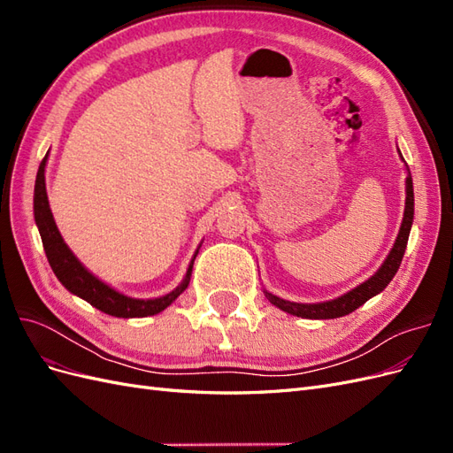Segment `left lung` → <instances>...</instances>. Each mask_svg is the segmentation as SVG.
<instances>
[{
  "label": "left lung",
  "instance_id": "8db88e82",
  "mask_svg": "<svg viewBox=\"0 0 453 453\" xmlns=\"http://www.w3.org/2000/svg\"><path fill=\"white\" fill-rule=\"evenodd\" d=\"M401 155V150H399ZM403 158V155H401ZM404 160V158H403ZM414 223V185H412V175H410L408 164H406V202H404V217L401 223L399 236H396L393 248L389 255L383 260L381 266L372 273L366 281L355 287V289L344 293L338 298L326 300V303H315V304H303V303H291V300H283L276 295H272L270 291L265 289V296L270 300V303L287 311L291 315H296V318H304V319H336L342 318V315H348L351 311L363 306L368 298L376 296L386 289L388 283L393 280V276L399 270L403 257L406 251V243L410 236V228H412Z\"/></svg>",
  "mask_w": 453,
  "mask_h": 453
}]
</instances>
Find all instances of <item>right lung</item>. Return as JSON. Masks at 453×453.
<instances>
[{
  "label": "right lung",
  "mask_w": 453,
  "mask_h": 453,
  "mask_svg": "<svg viewBox=\"0 0 453 453\" xmlns=\"http://www.w3.org/2000/svg\"><path fill=\"white\" fill-rule=\"evenodd\" d=\"M45 166H47V157L39 164L37 177H35L34 217H35V225L39 228L41 242H43L45 255L49 258V265L54 272V276L58 278V281L75 296L87 300L90 306L98 308L107 315H113V318H125V319L147 318V315H155V313H160L162 310H166L188 287L195 258L200 248L196 250L193 258H190V265L187 268L183 281L168 295H162L158 298H132L128 295L119 293L111 285L104 283L102 280L96 278L92 272H88L83 266V263H81V260L73 255V251L67 248V243L64 242L57 223H54V217L49 205L47 185H45Z\"/></svg>",
  "instance_id": "add662e5"
}]
</instances>
